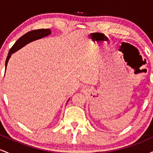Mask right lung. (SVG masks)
I'll return each mask as SVG.
<instances>
[{
  "label": "right lung",
  "mask_w": 153,
  "mask_h": 153,
  "mask_svg": "<svg viewBox=\"0 0 153 153\" xmlns=\"http://www.w3.org/2000/svg\"><path fill=\"white\" fill-rule=\"evenodd\" d=\"M51 34V31L50 29H37V30H33L30 31L29 32H27L26 34L23 35L22 37H20L16 42L14 45H13V47L10 48L8 54V57H7L6 60V66L8 65V62L9 60L10 57H11V54L14 52L18 51L20 49H22V47H24L25 45L31 42H34L35 40L39 39L44 38L45 36H49ZM69 101V99L68 100V101ZM67 101V103H68Z\"/></svg>",
  "instance_id": "1"
}]
</instances>
